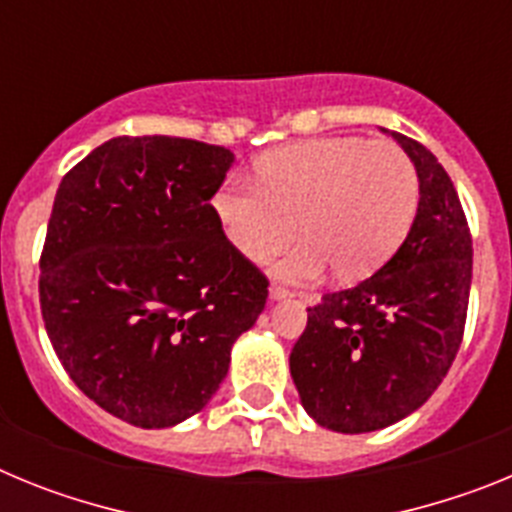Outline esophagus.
<instances>
[{
  "mask_svg": "<svg viewBox=\"0 0 512 512\" xmlns=\"http://www.w3.org/2000/svg\"><path fill=\"white\" fill-rule=\"evenodd\" d=\"M269 295H271V300H282V297H287L289 295V289L287 287H282V284H271L269 287Z\"/></svg>",
  "mask_w": 512,
  "mask_h": 512,
  "instance_id": "34e87169",
  "label": "esophagus"
}]
</instances>
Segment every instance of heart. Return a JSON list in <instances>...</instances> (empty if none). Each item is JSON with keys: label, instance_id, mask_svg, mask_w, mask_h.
<instances>
[{"label": "heart", "instance_id": "heart-1", "mask_svg": "<svg viewBox=\"0 0 512 512\" xmlns=\"http://www.w3.org/2000/svg\"><path fill=\"white\" fill-rule=\"evenodd\" d=\"M420 205L413 161L392 143L320 138L261 158L256 184L228 182L212 197L225 238L248 261L279 264L292 282L320 277L330 264L343 282L382 269L405 243Z\"/></svg>", "mask_w": 512, "mask_h": 512}]
</instances>
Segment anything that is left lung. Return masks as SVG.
<instances>
[{"mask_svg":"<svg viewBox=\"0 0 512 512\" xmlns=\"http://www.w3.org/2000/svg\"><path fill=\"white\" fill-rule=\"evenodd\" d=\"M390 135L418 171L413 228L377 274L307 307L289 354L302 408L338 433L379 431L418 410L454 364L467 325L472 233L459 194L428 148Z\"/></svg>","mask_w":512,"mask_h":512,"instance_id":"8db88e82","label":"left lung"}]
</instances>
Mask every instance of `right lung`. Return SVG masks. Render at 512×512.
<instances>
[{
  "label": "right lung",
  "mask_w": 512,
  "mask_h": 512,
  "mask_svg": "<svg viewBox=\"0 0 512 512\" xmlns=\"http://www.w3.org/2000/svg\"><path fill=\"white\" fill-rule=\"evenodd\" d=\"M233 153L171 135H120L61 179L40 253V312L89 400L138 428L200 413L269 279L212 210Z\"/></svg>",
  "instance_id": "add662e5"
}]
</instances>
